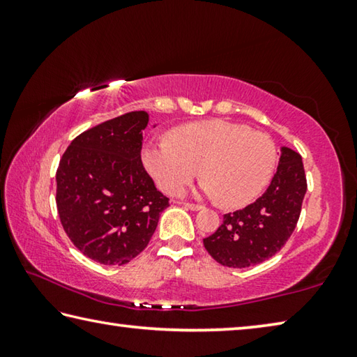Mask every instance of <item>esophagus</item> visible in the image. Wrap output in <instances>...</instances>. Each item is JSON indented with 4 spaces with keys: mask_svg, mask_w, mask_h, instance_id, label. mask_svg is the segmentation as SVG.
<instances>
[{
    "mask_svg": "<svg viewBox=\"0 0 357 357\" xmlns=\"http://www.w3.org/2000/svg\"><path fill=\"white\" fill-rule=\"evenodd\" d=\"M185 209H190V211H200L203 209L202 204H195V203H181Z\"/></svg>",
    "mask_w": 357,
    "mask_h": 357,
    "instance_id": "34e87169",
    "label": "esophagus"
}]
</instances>
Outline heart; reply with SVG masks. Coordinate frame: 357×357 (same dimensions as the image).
Masks as SVG:
<instances>
[{
	"label": "heart",
	"mask_w": 357,
	"mask_h": 357,
	"mask_svg": "<svg viewBox=\"0 0 357 357\" xmlns=\"http://www.w3.org/2000/svg\"><path fill=\"white\" fill-rule=\"evenodd\" d=\"M275 146L261 132L227 119H203L174 128L168 140L149 142L142 160L167 193H178L200 173V190L227 208L252 203L268 185Z\"/></svg>",
	"instance_id": "obj_1"
}]
</instances>
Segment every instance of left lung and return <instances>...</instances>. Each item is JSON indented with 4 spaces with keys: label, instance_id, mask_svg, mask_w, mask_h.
<instances>
[{
    "label": "left lung",
    "instance_id": "obj_1",
    "mask_svg": "<svg viewBox=\"0 0 357 357\" xmlns=\"http://www.w3.org/2000/svg\"><path fill=\"white\" fill-rule=\"evenodd\" d=\"M307 181L302 157L282 146L277 173L266 192L244 209L223 215L222 225L203 239L204 249L227 268H250L274 257L299 220Z\"/></svg>",
    "mask_w": 357,
    "mask_h": 357
}]
</instances>
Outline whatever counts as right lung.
I'll use <instances>...</instances> for the list:
<instances>
[{
    "label": "right lung",
    "mask_w": 357,
    "mask_h": 357,
    "mask_svg": "<svg viewBox=\"0 0 357 357\" xmlns=\"http://www.w3.org/2000/svg\"><path fill=\"white\" fill-rule=\"evenodd\" d=\"M146 112H130L78 135L56 170L66 234L100 264L121 266L144 250L168 198L142 164Z\"/></svg>",
    "instance_id": "obj_1"
}]
</instances>
